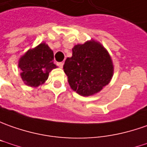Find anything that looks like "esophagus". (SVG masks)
<instances>
[{
	"instance_id": "34e87169",
	"label": "esophagus",
	"mask_w": 147,
	"mask_h": 147,
	"mask_svg": "<svg viewBox=\"0 0 147 147\" xmlns=\"http://www.w3.org/2000/svg\"><path fill=\"white\" fill-rule=\"evenodd\" d=\"M57 65L59 67H61V68H62V67H63V65H64V62H58Z\"/></svg>"
}]
</instances>
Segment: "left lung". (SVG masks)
<instances>
[{
    "label": "left lung",
    "mask_w": 147,
    "mask_h": 147,
    "mask_svg": "<svg viewBox=\"0 0 147 147\" xmlns=\"http://www.w3.org/2000/svg\"><path fill=\"white\" fill-rule=\"evenodd\" d=\"M72 51V57L67 58L63 67L70 87L82 96L99 92L113 75V61L108 51L93 39L77 44Z\"/></svg>",
    "instance_id": "8db88e82"
}]
</instances>
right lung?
I'll return each mask as SVG.
<instances>
[{
  "label": "right lung",
  "instance_id": "1",
  "mask_svg": "<svg viewBox=\"0 0 147 147\" xmlns=\"http://www.w3.org/2000/svg\"><path fill=\"white\" fill-rule=\"evenodd\" d=\"M53 60V52L45 43L28 50L18 61L21 78L26 85L37 87L44 83L49 73L57 68Z\"/></svg>",
  "mask_w": 147,
  "mask_h": 147
}]
</instances>
